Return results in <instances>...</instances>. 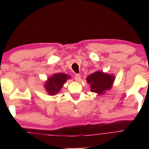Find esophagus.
<instances>
[{"mask_svg": "<svg viewBox=\"0 0 149 149\" xmlns=\"http://www.w3.org/2000/svg\"><path fill=\"white\" fill-rule=\"evenodd\" d=\"M74 78L75 80H76V81H79L80 80V74H76L74 76Z\"/></svg>", "mask_w": 149, "mask_h": 149, "instance_id": "34e87169", "label": "esophagus"}]
</instances>
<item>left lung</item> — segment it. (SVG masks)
Segmentation results:
<instances>
[{
  "mask_svg": "<svg viewBox=\"0 0 149 149\" xmlns=\"http://www.w3.org/2000/svg\"><path fill=\"white\" fill-rule=\"evenodd\" d=\"M114 77L102 71L92 73L87 78V83L90 85L91 91L99 94H103L111 88Z\"/></svg>",
  "mask_w": 149,
  "mask_h": 149,
  "instance_id": "1",
  "label": "left lung"
}]
</instances>
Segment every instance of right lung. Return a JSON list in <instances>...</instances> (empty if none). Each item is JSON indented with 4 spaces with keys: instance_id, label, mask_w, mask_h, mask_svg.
<instances>
[{
    "instance_id": "1",
    "label": "right lung",
    "mask_w": 149,
    "mask_h": 149,
    "mask_svg": "<svg viewBox=\"0 0 149 149\" xmlns=\"http://www.w3.org/2000/svg\"><path fill=\"white\" fill-rule=\"evenodd\" d=\"M68 78H69V76L64 73H60L54 74L48 78V80L46 83L45 85L46 91L48 92L49 95H56L59 92Z\"/></svg>"
}]
</instances>
